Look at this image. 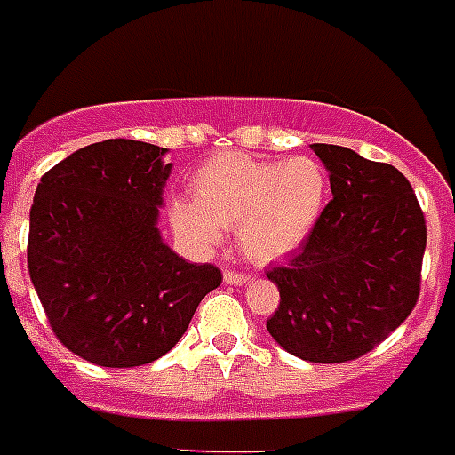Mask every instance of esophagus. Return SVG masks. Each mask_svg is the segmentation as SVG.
Segmentation results:
<instances>
[{
    "mask_svg": "<svg viewBox=\"0 0 455 455\" xmlns=\"http://www.w3.org/2000/svg\"><path fill=\"white\" fill-rule=\"evenodd\" d=\"M250 281L248 274H238V271H224V283L228 285H245Z\"/></svg>",
    "mask_w": 455,
    "mask_h": 455,
    "instance_id": "1",
    "label": "esophagus"
}]
</instances>
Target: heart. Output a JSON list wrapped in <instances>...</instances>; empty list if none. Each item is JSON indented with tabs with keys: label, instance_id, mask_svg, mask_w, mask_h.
<instances>
[{
	"label": "heart",
	"instance_id": "1",
	"mask_svg": "<svg viewBox=\"0 0 455 455\" xmlns=\"http://www.w3.org/2000/svg\"><path fill=\"white\" fill-rule=\"evenodd\" d=\"M328 196L318 160H257L245 153L207 157L191 177V200H172V227L196 245H217L238 228L243 252L278 262L302 248L316 228Z\"/></svg>",
	"mask_w": 455,
	"mask_h": 455
}]
</instances>
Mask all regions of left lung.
<instances>
[{"instance_id": "obj_1", "label": "left lung", "mask_w": 455, "mask_h": 455, "mask_svg": "<svg viewBox=\"0 0 455 455\" xmlns=\"http://www.w3.org/2000/svg\"><path fill=\"white\" fill-rule=\"evenodd\" d=\"M311 148L332 200L298 255L267 274L281 292L267 331L298 359L342 363L380 345L413 311L427 228L396 167L345 146Z\"/></svg>"}]
</instances>
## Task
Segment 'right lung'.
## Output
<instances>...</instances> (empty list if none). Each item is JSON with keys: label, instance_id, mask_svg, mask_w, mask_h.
<instances>
[{"label": "right lung", "instance_id": "1", "mask_svg": "<svg viewBox=\"0 0 455 455\" xmlns=\"http://www.w3.org/2000/svg\"><path fill=\"white\" fill-rule=\"evenodd\" d=\"M167 148L108 139L53 164L30 207L28 269L56 338L89 363L144 366L191 323L221 283L157 228L172 174Z\"/></svg>", "mask_w": 455, "mask_h": 455}]
</instances>
